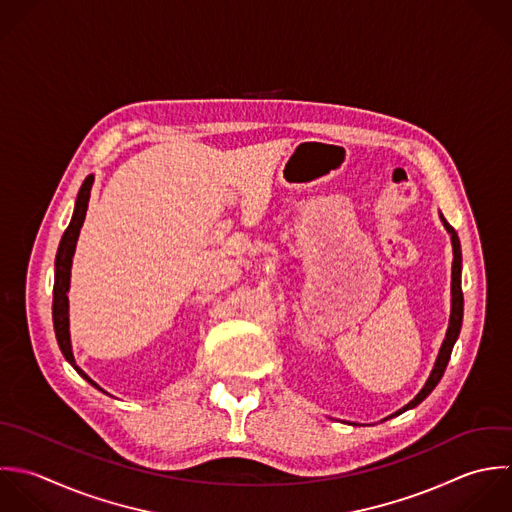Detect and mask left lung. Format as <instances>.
I'll return each mask as SVG.
<instances>
[{
  "label": "left lung",
  "instance_id": "left-lung-1",
  "mask_svg": "<svg viewBox=\"0 0 512 512\" xmlns=\"http://www.w3.org/2000/svg\"><path fill=\"white\" fill-rule=\"evenodd\" d=\"M441 221H443V225H445V229L449 231V235H451V243H453V273H451V319H449V329H447V337H445V341H443V345H441V351H439V357H437V361H435V367H433V371H431V375H429V379H427V383H425V387L419 391V395L409 403V405H405L401 411H397V413H393L391 417H387V419H393V417H397V415H401V413H405V411H409V409H415L417 405H421L431 393H433V389L439 385V381L443 379V375H445V369H447V365H449V359H451V353H453V347H455V343H457V339H459V333H461V325H463V289H461V265H463V255H461V241H459V235H457V231L447 223V219L441 215Z\"/></svg>",
  "mask_w": 512,
  "mask_h": 512
}]
</instances>
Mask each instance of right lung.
Instances as JSON below:
<instances>
[{"mask_svg":"<svg viewBox=\"0 0 512 512\" xmlns=\"http://www.w3.org/2000/svg\"><path fill=\"white\" fill-rule=\"evenodd\" d=\"M91 185H93V175H87L77 199H75V209L71 215V221L59 241L57 247V255H55V281H53V329H55V337H57V345L63 353V357L71 363V367L87 381L91 383L95 389L103 391L97 383H93L77 365L73 359V351H71V339H69V299H67V291H69V277H71V261H73V253H75V245H77V237L81 231V225L85 221V213H87V203H89V195H91ZM105 393V391H103Z\"/></svg>","mask_w":512,"mask_h":512,"instance_id":"obj_1","label":"right lung"}]
</instances>
